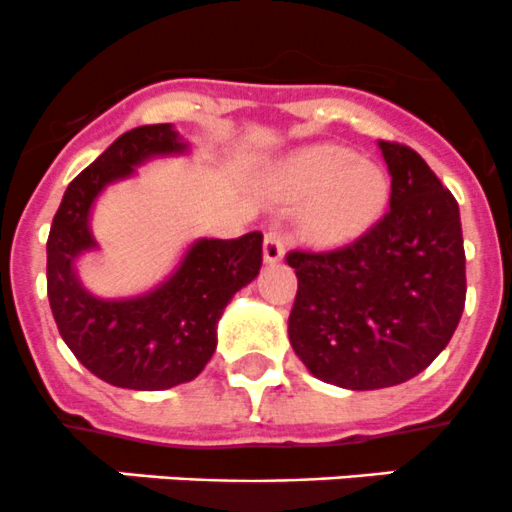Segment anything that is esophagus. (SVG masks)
Listing matches in <instances>:
<instances>
[{"mask_svg": "<svg viewBox=\"0 0 512 512\" xmlns=\"http://www.w3.org/2000/svg\"><path fill=\"white\" fill-rule=\"evenodd\" d=\"M262 255H265L267 265H277V262H282V257H285V240H282L280 232H275V230L267 232Z\"/></svg>", "mask_w": 512, "mask_h": 512, "instance_id": "1", "label": "esophagus"}]
</instances>
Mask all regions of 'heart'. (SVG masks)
Here are the masks:
<instances>
[{
  "label": "heart",
  "mask_w": 512,
  "mask_h": 512,
  "mask_svg": "<svg viewBox=\"0 0 512 512\" xmlns=\"http://www.w3.org/2000/svg\"><path fill=\"white\" fill-rule=\"evenodd\" d=\"M277 203H302L299 227L317 245H342L369 230L389 200V178L349 148L309 146L292 153L270 183Z\"/></svg>",
  "instance_id": "1"
}]
</instances>
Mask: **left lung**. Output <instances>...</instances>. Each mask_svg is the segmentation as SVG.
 I'll return each mask as SVG.
<instances>
[{
    "label": "left lung",
    "instance_id": "left-lung-1",
    "mask_svg": "<svg viewBox=\"0 0 512 512\" xmlns=\"http://www.w3.org/2000/svg\"><path fill=\"white\" fill-rule=\"evenodd\" d=\"M389 213L352 245L292 250L289 344L317 379L352 391L421 374L446 349L466 304L458 203L414 148L379 141Z\"/></svg>",
    "mask_w": 512,
    "mask_h": 512
}]
</instances>
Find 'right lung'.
Listing matches in <instances>:
<instances>
[{
  "instance_id": "right-lung-1",
  "label": "right lung",
  "mask_w": 512,
  "mask_h": 512,
  "mask_svg": "<svg viewBox=\"0 0 512 512\" xmlns=\"http://www.w3.org/2000/svg\"><path fill=\"white\" fill-rule=\"evenodd\" d=\"M188 143L170 123L118 136L66 188L46 240V292L66 347L111 386L163 391L193 381L218 347V322L232 294L262 267V232L193 242L173 275L138 297H94L76 260L96 250L91 208L103 188L131 178L156 156H180Z\"/></svg>"
}]
</instances>
